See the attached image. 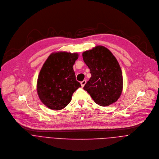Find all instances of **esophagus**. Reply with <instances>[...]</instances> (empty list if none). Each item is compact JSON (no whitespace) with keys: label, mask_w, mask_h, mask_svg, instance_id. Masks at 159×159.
Listing matches in <instances>:
<instances>
[{"label":"esophagus","mask_w":159,"mask_h":159,"mask_svg":"<svg viewBox=\"0 0 159 159\" xmlns=\"http://www.w3.org/2000/svg\"><path fill=\"white\" fill-rule=\"evenodd\" d=\"M86 84V80H84L83 81H82L81 82H80V84H81V85H82V87H83L84 85H85V84Z\"/></svg>","instance_id":"obj_1"}]
</instances>
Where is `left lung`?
Wrapping results in <instances>:
<instances>
[{
    "mask_svg": "<svg viewBox=\"0 0 159 159\" xmlns=\"http://www.w3.org/2000/svg\"><path fill=\"white\" fill-rule=\"evenodd\" d=\"M91 77L84 89L99 106H107L116 102L123 90V75L120 64L107 48L96 46L82 53Z\"/></svg>",
    "mask_w": 159,
    "mask_h": 159,
    "instance_id": "1",
    "label": "left lung"
}]
</instances>
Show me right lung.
Here are the masks:
<instances>
[{"mask_svg": "<svg viewBox=\"0 0 159 159\" xmlns=\"http://www.w3.org/2000/svg\"><path fill=\"white\" fill-rule=\"evenodd\" d=\"M77 53H52L44 63L38 75L37 93L41 101L53 110H61L72 100L75 90L81 87L76 80L73 66Z\"/></svg>", "mask_w": 159, "mask_h": 159, "instance_id": "1", "label": "right lung"}]
</instances>
